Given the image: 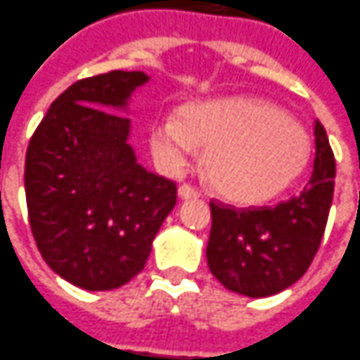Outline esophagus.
I'll return each instance as SVG.
<instances>
[{
	"label": "esophagus",
	"instance_id": "obj_1",
	"mask_svg": "<svg viewBox=\"0 0 360 360\" xmlns=\"http://www.w3.org/2000/svg\"><path fill=\"white\" fill-rule=\"evenodd\" d=\"M178 196L182 198V200H194V198L200 196V192H198L196 188H192V186L182 184L178 188Z\"/></svg>",
	"mask_w": 360,
	"mask_h": 360
}]
</instances>
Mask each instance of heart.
<instances>
[{
	"mask_svg": "<svg viewBox=\"0 0 360 360\" xmlns=\"http://www.w3.org/2000/svg\"><path fill=\"white\" fill-rule=\"evenodd\" d=\"M200 146L206 174L233 202H264L293 184L311 158V139L297 120L276 105L230 96L190 105L180 117L150 124V148L164 170L180 174L196 160Z\"/></svg>",
	"mask_w": 360,
	"mask_h": 360,
	"instance_id": "1",
	"label": "heart"
}]
</instances>
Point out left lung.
Here are the masks:
<instances>
[{
	"label": "left lung",
	"instance_id": "8db88e82",
	"mask_svg": "<svg viewBox=\"0 0 360 360\" xmlns=\"http://www.w3.org/2000/svg\"><path fill=\"white\" fill-rule=\"evenodd\" d=\"M335 188V158L327 132L315 120V162L299 196L274 208L238 210L212 202L208 265L226 289L269 297L309 269L327 226Z\"/></svg>",
	"mask_w": 360,
	"mask_h": 360
}]
</instances>
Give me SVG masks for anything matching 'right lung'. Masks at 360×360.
Instances as JSON below:
<instances>
[{
  "mask_svg": "<svg viewBox=\"0 0 360 360\" xmlns=\"http://www.w3.org/2000/svg\"><path fill=\"white\" fill-rule=\"evenodd\" d=\"M142 71H110L73 83L33 132L25 198L35 243L51 269L86 291L139 276L152 240L176 206V184L136 162L129 144L132 93Z\"/></svg>",
  "mask_w": 360,
  "mask_h": 360,
  "instance_id": "obj_1",
  "label": "right lung"
}]
</instances>
